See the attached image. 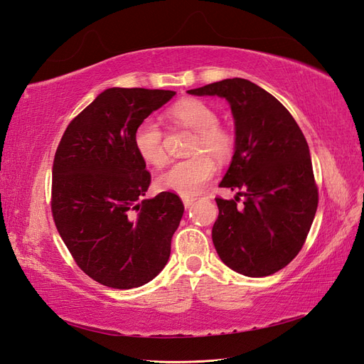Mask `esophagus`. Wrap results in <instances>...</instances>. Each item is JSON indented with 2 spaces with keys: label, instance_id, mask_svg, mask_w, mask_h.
Masks as SVG:
<instances>
[{
  "label": "esophagus",
  "instance_id": "obj_1",
  "mask_svg": "<svg viewBox=\"0 0 364 364\" xmlns=\"http://www.w3.org/2000/svg\"><path fill=\"white\" fill-rule=\"evenodd\" d=\"M182 202H183L185 208H190L194 203V199L193 197H182Z\"/></svg>",
  "mask_w": 364,
  "mask_h": 364
}]
</instances>
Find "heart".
Segmentation results:
<instances>
[{"label":"heart","mask_w":364,"mask_h":364,"mask_svg":"<svg viewBox=\"0 0 364 364\" xmlns=\"http://www.w3.org/2000/svg\"><path fill=\"white\" fill-rule=\"evenodd\" d=\"M168 118L174 123L190 127L197 132L193 151H209L218 159H226L234 149V139L225 129L218 126V115L214 109L197 98H185L176 103ZM134 146L138 156L150 165H161L165 161L161 127L153 121L141 123L134 135ZM217 171V165L206 153L174 162L156 178V188L182 197L199 194L203 186L211 181Z\"/></svg>","instance_id":"1"}]
</instances>
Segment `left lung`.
<instances>
[{
  "mask_svg": "<svg viewBox=\"0 0 364 364\" xmlns=\"http://www.w3.org/2000/svg\"><path fill=\"white\" fill-rule=\"evenodd\" d=\"M186 92L225 98L234 117V156L218 186L243 193L215 199L213 243L220 259L250 278L277 273L302 249L317 209L302 130L272 94L240 77ZM240 195L245 200L237 208Z\"/></svg>",
  "mask_w": 364,
  "mask_h": 364,
  "instance_id": "obj_1",
  "label": "left lung"
}]
</instances>
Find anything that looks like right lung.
Here are the masks:
<instances>
[{
    "instance_id": "obj_1",
    "label": "right lung",
    "mask_w": 364,
    "mask_h": 364,
    "mask_svg": "<svg viewBox=\"0 0 364 364\" xmlns=\"http://www.w3.org/2000/svg\"><path fill=\"white\" fill-rule=\"evenodd\" d=\"M176 95L109 87L65 130L53 164V217L79 267L106 287H141L168 262L183 215L173 193L150 186L134 146L136 127Z\"/></svg>"
}]
</instances>
